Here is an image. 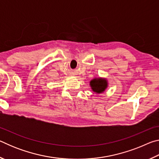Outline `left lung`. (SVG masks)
Returning a JSON list of instances; mask_svg holds the SVG:
<instances>
[{
    "label": "left lung",
    "mask_w": 159,
    "mask_h": 159,
    "mask_svg": "<svg viewBox=\"0 0 159 159\" xmlns=\"http://www.w3.org/2000/svg\"><path fill=\"white\" fill-rule=\"evenodd\" d=\"M90 85L94 93L100 94L104 93L108 87V82L104 78H95L90 81Z\"/></svg>",
    "instance_id": "obj_1"
}]
</instances>
